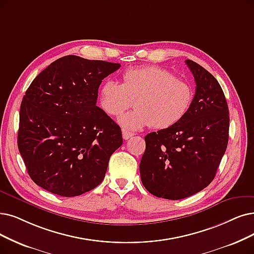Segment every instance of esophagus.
I'll use <instances>...</instances> for the list:
<instances>
[{"mask_svg": "<svg viewBox=\"0 0 254 254\" xmlns=\"http://www.w3.org/2000/svg\"><path fill=\"white\" fill-rule=\"evenodd\" d=\"M133 135H134V133L129 132V131H127V130H123V138L124 139H129L131 136H133Z\"/></svg>", "mask_w": 254, "mask_h": 254, "instance_id": "esophagus-1", "label": "esophagus"}]
</instances>
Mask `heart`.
<instances>
[{
    "mask_svg": "<svg viewBox=\"0 0 254 254\" xmlns=\"http://www.w3.org/2000/svg\"><path fill=\"white\" fill-rule=\"evenodd\" d=\"M135 109L118 122L126 130L150 126L157 130L177 124L189 111L191 87L169 70L158 66L127 69L123 83L108 80L99 89V105L109 116H118L133 104Z\"/></svg>",
    "mask_w": 254,
    "mask_h": 254,
    "instance_id": "b5f03b06",
    "label": "heart"
}]
</instances>
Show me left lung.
<instances>
[{
  "label": "left lung",
  "mask_w": 254,
  "mask_h": 254,
  "mask_svg": "<svg viewBox=\"0 0 254 254\" xmlns=\"http://www.w3.org/2000/svg\"><path fill=\"white\" fill-rule=\"evenodd\" d=\"M186 64L196 82L190 107L174 126L145 136L139 164L146 190L170 200L205 189L214 180L228 144L229 111L219 82L192 60Z\"/></svg>",
  "instance_id": "1"
}]
</instances>
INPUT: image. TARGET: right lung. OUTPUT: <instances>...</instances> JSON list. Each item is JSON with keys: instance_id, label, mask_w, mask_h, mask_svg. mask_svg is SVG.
<instances>
[{"instance_id": "obj_1", "label": "right lung", "mask_w": 254, "mask_h": 254, "mask_svg": "<svg viewBox=\"0 0 254 254\" xmlns=\"http://www.w3.org/2000/svg\"><path fill=\"white\" fill-rule=\"evenodd\" d=\"M120 66L67 55L30 84L19 110L17 146L37 186L74 197L102 182L123 137L120 126L97 106L98 89Z\"/></svg>"}]
</instances>
